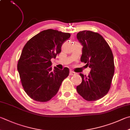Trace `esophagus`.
I'll list each match as a JSON object with an SVG mask.
<instances>
[{
    "label": "esophagus",
    "mask_w": 130,
    "mask_h": 130,
    "mask_svg": "<svg viewBox=\"0 0 130 130\" xmlns=\"http://www.w3.org/2000/svg\"><path fill=\"white\" fill-rule=\"evenodd\" d=\"M75 73L73 72V71H70V73H69V75H75Z\"/></svg>",
    "instance_id": "obj_1"
}]
</instances>
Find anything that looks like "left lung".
Here are the masks:
<instances>
[{"label":"left lung","mask_w":130,"mask_h":130,"mask_svg":"<svg viewBox=\"0 0 130 130\" xmlns=\"http://www.w3.org/2000/svg\"><path fill=\"white\" fill-rule=\"evenodd\" d=\"M77 38L83 46L81 61L91 69L88 76L80 73L82 82L77 86V91L86 101L98 100L109 91L114 74L111 49L96 32L82 30L78 33Z\"/></svg>","instance_id":"8db88e82"}]
</instances>
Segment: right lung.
Returning a JSON list of instances; mask_svg holds the SVG:
<instances>
[{
    "label": "right lung",
    "mask_w": 130,
    "mask_h": 130,
    "mask_svg": "<svg viewBox=\"0 0 130 130\" xmlns=\"http://www.w3.org/2000/svg\"><path fill=\"white\" fill-rule=\"evenodd\" d=\"M70 37L69 33L49 29L42 30L28 41L18 63L22 85L30 98L47 102L58 91L69 69L52 68L51 60L61 52L62 44Z\"/></svg>",
    "instance_id": "right-lung-1"
}]
</instances>
